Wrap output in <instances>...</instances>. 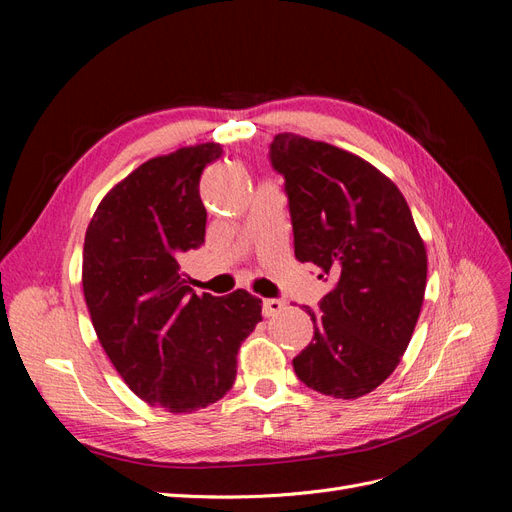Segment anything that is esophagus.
<instances>
[{"label": "esophagus", "instance_id": "34e87169", "mask_svg": "<svg viewBox=\"0 0 512 512\" xmlns=\"http://www.w3.org/2000/svg\"><path fill=\"white\" fill-rule=\"evenodd\" d=\"M284 309V301L280 299H265L262 301V314H265V318H273L277 316Z\"/></svg>", "mask_w": 512, "mask_h": 512}]
</instances>
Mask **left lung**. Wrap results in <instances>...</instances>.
I'll return each instance as SVG.
<instances>
[{"mask_svg":"<svg viewBox=\"0 0 512 512\" xmlns=\"http://www.w3.org/2000/svg\"><path fill=\"white\" fill-rule=\"evenodd\" d=\"M269 158L284 175L294 256L335 280L318 312L305 307L314 339L292 359L294 374L322 395L363 397L410 344L427 284L425 243L397 185L354 153L284 132Z\"/></svg>","mask_w":512,"mask_h":512,"instance_id":"1","label":"left lung"}]
</instances>
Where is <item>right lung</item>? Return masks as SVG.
Returning <instances> with one entry per match:
<instances>
[{
  "instance_id": "obj_1",
  "label": "right lung",
  "mask_w": 512,
  "mask_h": 512,
  "mask_svg": "<svg viewBox=\"0 0 512 512\" xmlns=\"http://www.w3.org/2000/svg\"><path fill=\"white\" fill-rule=\"evenodd\" d=\"M218 143L151 158L98 205L83 245V292L96 335L130 389L181 414L207 408L235 384L237 352L262 320V301L235 290L203 297L181 273L205 243L200 175Z\"/></svg>"
}]
</instances>
